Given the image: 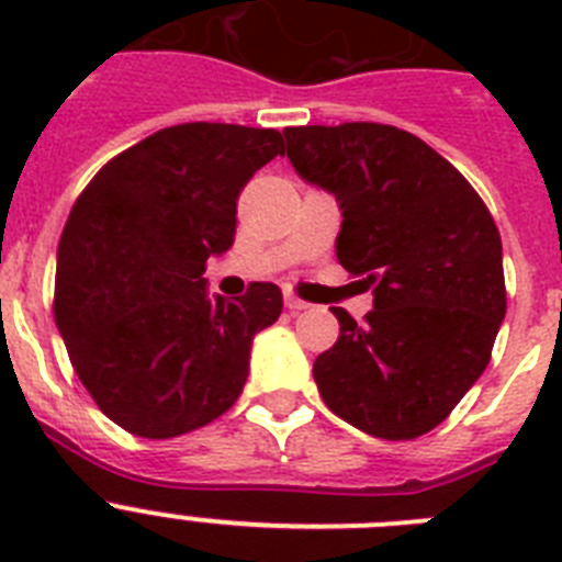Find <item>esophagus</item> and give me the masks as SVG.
I'll return each mask as SVG.
<instances>
[{"label": "esophagus", "mask_w": 562, "mask_h": 562, "mask_svg": "<svg viewBox=\"0 0 562 562\" xmlns=\"http://www.w3.org/2000/svg\"><path fill=\"white\" fill-rule=\"evenodd\" d=\"M284 306L290 312H304L310 304H306V301H301V297H295V295H286L284 297Z\"/></svg>", "instance_id": "obj_1"}]
</instances>
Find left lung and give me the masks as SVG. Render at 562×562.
<instances>
[{
  "label": "left lung",
  "mask_w": 562,
  "mask_h": 562,
  "mask_svg": "<svg viewBox=\"0 0 562 562\" xmlns=\"http://www.w3.org/2000/svg\"><path fill=\"white\" fill-rule=\"evenodd\" d=\"M301 180L335 193L337 261L374 286L366 324L312 374L331 414L376 439H416L484 374L506 315L504 252L473 186L425 140L382 123L284 128Z\"/></svg>",
  "instance_id": "obj_1"
}]
</instances>
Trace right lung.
<instances>
[{
	"label": "right lung",
	"mask_w": 562,
	"mask_h": 562,
	"mask_svg": "<svg viewBox=\"0 0 562 562\" xmlns=\"http://www.w3.org/2000/svg\"><path fill=\"white\" fill-rule=\"evenodd\" d=\"M284 151L276 128L182 123L109 160L58 241L56 326L98 408L143 439L225 414L252 337L276 324V284L207 295V258L233 247L236 200Z\"/></svg>",
	"instance_id": "obj_1"
}]
</instances>
